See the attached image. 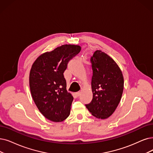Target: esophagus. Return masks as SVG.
Returning a JSON list of instances; mask_svg holds the SVG:
<instances>
[{
  "label": "esophagus",
  "instance_id": "obj_1",
  "mask_svg": "<svg viewBox=\"0 0 153 153\" xmlns=\"http://www.w3.org/2000/svg\"><path fill=\"white\" fill-rule=\"evenodd\" d=\"M80 94H81V91H77V92H76V95L77 97L80 96Z\"/></svg>",
  "mask_w": 153,
  "mask_h": 153
}]
</instances>
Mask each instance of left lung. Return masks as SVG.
Segmentation results:
<instances>
[{
	"label": "left lung",
	"mask_w": 153,
	"mask_h": 153,
	"mask_svg": "<svg viewBox=\"0 0 153 153\" xmlns=\"http://www.w3.org/2000/svg\"><path fill=\"white\" fill-rule=\"evenodd\" d=\"M91 62L93 99L86 107L96 118L105 119L112 115L121 100L124 76L115 61L100 50L95 51Z\"/></svg>",
	"instance_id": "obj_1"
}]
</instances>
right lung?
<instances>
[{
	"label": "right lung",
	"mask_w": 153,
	"mask_h": 153,
	"mask_svg": "<svg viewBox=\"0 0 153 153\" xmlns=\"http://www.w3.org/2000/svg\"><path fill=\"white\" fill-rule=\"evenodd\" d=\"M81 49L79 45H62L41 54L31 66L30 94L39 112L51 121L59 123L70 115L73 97L66 90L63 73Z\"/></svg>",
	"instance_id": "obj_1"
}]
</instances>
